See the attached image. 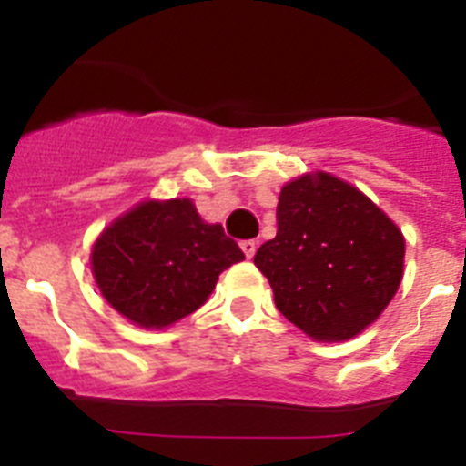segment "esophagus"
I'll return each instance as SVG.
<instances>
[{"label": "esophagus", "instance_id": "34e87169", "mask_svg": "<svg viewBox=\"0 0 466 466\" xmlns=\"http://www.w3.org/2000/svg\"><path fill=\"white\" fill-rule=\"evenodd\" d=\"M240 249L245 252L247 258H252L254 254H257V240H242Z\"/></svg>", "mask_w": 466, "mask_h": 466}]
</instances>
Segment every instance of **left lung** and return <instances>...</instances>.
I'll return each mask as SVG.
<instances>
[{"instance_id":"1","label":"left lung","mask_w":466,"mask_h":466,"mask_svg":"<svg viewBox=\"0 0 466 466\" xmlns=\"http://www.w3.org/2000/svg\"><path fill=\"white\" fill-rule=\"evenodd\" d=\"M401 230L360 188L317 172L284 184L278 236L254 263L275 306L310 339L348 340L373 324L403 275Z\"/></svg>"}]
</instances>
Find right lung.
<instances>
[{"label":"right lung","instance_id":"1","mask_svg":"<svg viewBox=\"0 0 466 466\" xmlns=\"http://www.w3.org/2000/svg\"><path fill=\"white\" fill-rule=\"evenodd\" d=\"M221 224H205L188 198L147 200L95 240L90 266L114 310L144 329L191 315L226 268L242 261Z\"/></svg>","mask_w":466,"mask_h":466}]
</instances>
